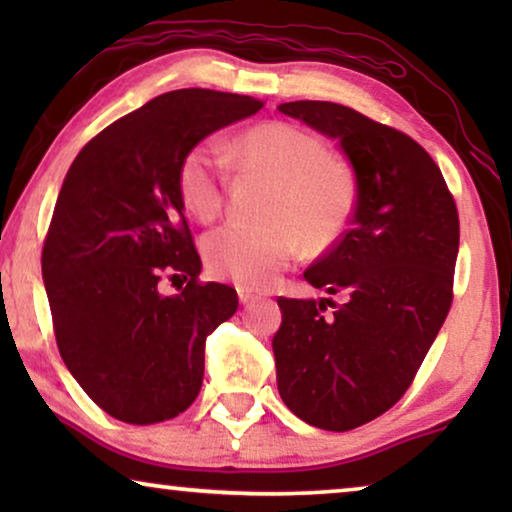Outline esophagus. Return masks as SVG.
Returning <instances> with one entry per match:
<instances>
[{
	"label": "esophagus",
	"instance_id": "esophagus-1",
	"mask_svg": "<svg viewBox=\"0 0 512 512\" xmlns=\"http://www.w3.org/2000/svg\"><path fill=\"white\" fill-rule=\"evenodd\" d=\"M237 298H240L242 305H251L254 300H258V293H254L251 289H244V286H237Z\"/></svg>",
	"mask_w": 512,
	"mask_h": 512
}]
</instances>
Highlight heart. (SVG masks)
<instances>
[{
    "instance_id": "obj_1",
    "label": "heart",
    "mask_w": 512,
    "mask_h": 512,
    "mask_svg": "<svg viewBox=\"0 0 512 512\" xmlns=\"http://www.w3.org/2000/svg\"><path fill=\"white\" fill-rule=\"evenodd\" d=\"M244 170L272 179L261 209L263 223L228 221L202 242L207 268L242 286H268L298 251H324L345 235L359 186L347 160L333 156L314 132L286 121L258 123L235 144ZM181 202L200 221L221 214L228 188V158L221 142L205 139L181 158Z\"/></svg>"
}]
</instances>
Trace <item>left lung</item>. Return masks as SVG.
Listing matches in <instances>:
<instances>
[{
  "instance_id": "8db88e82",
  "label": "left lung",
  "mask_w": 512,
  "mask_h": 512,
  "mask_svg": "<svg viewBox=\"0 0 512 512\" xmlns=\"http://www.w3.org/2000/svg\"><path fill=\"white\" fill-rule=\"evenodd\" d=\"M277 109L338 139L359 186L345 235L305 270L345 303L279 298L272 340L286 408L317 429L349 431L401 401L450 312L457 205L436 160L405 132L335 102Z\"/></svg>"
}]
</instances>
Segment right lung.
Listing matches in <instances>:
<instances>
[{"mask_svg":"<svg viewBox=\"0 0 512 512\" xmlns=\"http://www.w3.org/2000/svg\"><path fill=\"white\" fill-rule=\"evenodd\" d=\"M261 107L207 88L158 95L90 139L62 181L41 251L55 342L121 422H167L200 394L205 340L233 317L237 293L200 282L177 172L195 144ZM163 276L187 286L160 297Z\"/></svg>","mask_w":512,"mask_h":512,"instance_id":"add662e5","label":"right lung"}]
</instances>
